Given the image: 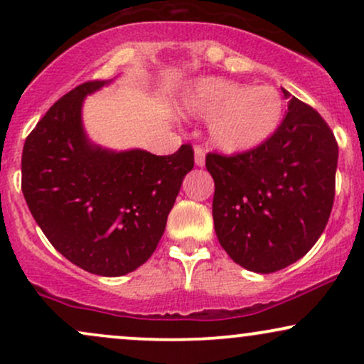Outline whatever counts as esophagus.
Wrapping results in <instances>:
<instances>
[{
	"mask_svg": "<svg viewBox=\"0 0 364 364\" xmlns=\"http://www.w3.org/2000/svg\"><path fill=\"white\" fill-rule=\"evenodd\" d=\"M195 166H198V168L205 166V150L202 147H195Z\"/></svg>",
	"mask_w": 364,
	"mask_h": 364,
	"instance_id": "34e87169",
	"label": "esophagus"
}]
</instances>
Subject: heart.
Masks as SVG:
<instances>
[{"label":"heart","mask_w":364,"mask_h":364,"mask_svg":"<svg viewBox=\"0 0 364 364\" xmlns=\"http://www.w3.org/2000/svg\"><path fill=\"white\" fill-rule=\"evenodd\" d=\"M179 109L191 118L208 119L212 147L236 156L260 149L272 139L282 124L286 104L275 87L202 77L183 90Z\"/></svg>","instance_id":"heart-1"}]
</instances>
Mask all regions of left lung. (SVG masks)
Returning <instances> with one entry per match:
<instances>
[{"instance_id":"left-lung-1","label":"left lung","mask_w":364,"mask_h":364,"mask_svg":"<svg viewBox=\"0 0 364 364\" xmlns=\"http://www.w3.org/2000/svg\"><path fill=\"white\" fill-rule=\"evenodd\" d=\"M289 99L277 133L252 152L208 154L215 183L217 240L237 265L272 274L298 262L318 241L336 193L339 147L313 107Z\"/></svg>"}]
</instances>
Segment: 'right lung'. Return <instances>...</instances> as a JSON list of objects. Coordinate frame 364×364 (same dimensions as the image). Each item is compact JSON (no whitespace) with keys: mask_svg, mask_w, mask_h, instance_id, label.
<instances>
[{"mask_svg":"<svg viewBox=\"0 0 364 364\" xmlns=\"http://www.w3.org/2000/svg\"><path fill=\"white\" fill-rule=\"evenodd\" d=\"M111 82H87L63 95L22 152V191L36 223L63 257L102 277L129 274L149 260L193 169L190 145L154 156L89 139L83 102Z\"/></svg>","mask_w":364,"mask_h":364,"instance_id":"obj_1","label":"right lung"}]
</instances>
